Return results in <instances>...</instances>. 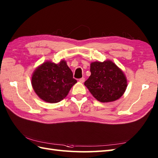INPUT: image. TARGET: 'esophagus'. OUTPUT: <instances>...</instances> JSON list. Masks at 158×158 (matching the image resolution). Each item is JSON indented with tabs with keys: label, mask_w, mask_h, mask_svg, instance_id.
Returning a JSON list of instances; mask_svg holds the SVG:
<instances>
[{
	"label": "esophagus",
	"mask_w": 158,
	"mask_h": 158,
	"mask_svg": "<svg viewBox=\"0 0 158 158\" xmlns=\"http://www.w3.org/2000/svg\"><path fill=\"white\" fill-rule=\"evenodd\" d=\"M79 81L80 82V83H83L85 81V78L84 77H82V78H81V79H79Z\"/></svg>",
	"instance_id": "1"
}]
</instances>
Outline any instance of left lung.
<instances>
[{"label":"left lung","instance_id":"obj_1","mask_svg":"<svg viewBox=\"0 0 158 158\" xmlns=\"http://www.w3.org/2000/svg\"><path fill=\"white\" fill-rule=\"evenodd\" d=\"M91 75L84 85L101 102H113L122 96L127 88L123 73L111 61L95 62L90 65Z\"/></svg>","mask_w":158,"mask_h":158}]
</instances>
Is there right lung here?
<instances>
[{
    "instance_id": "add662e5",
    "label": "right lung",
    "mask_w": 158,
    "mask_h": 158,
    "mask_svg": "<svg viewBox=\"0 0 158 158\" xmlns=\"http://www.w3.org/2000/svg\"><path fill=\"white\" fill-rule=\"evenodd\" d=\"M77 83L64 60L59 64L46 62L35 70L32 85L36 94L45 102L56 103L64 98Z\"/></svg>"
}]
</instances>
